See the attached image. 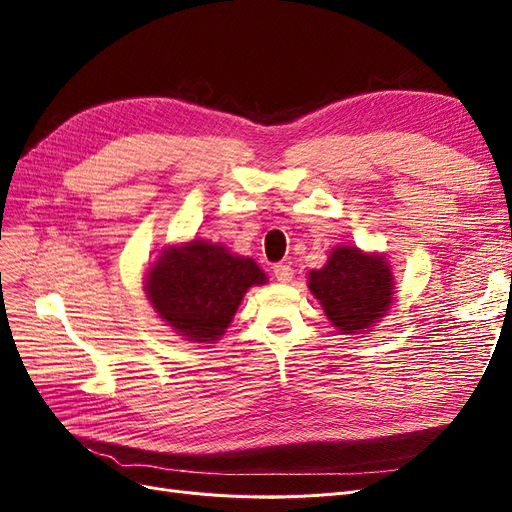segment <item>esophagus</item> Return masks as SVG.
Returning <instances> with one entry per match:
<instances>
[{
  "mask_svg": "<svg viewBox=\"0 0 512 512\" xmlns=\"http://www.w3.org/2000/svg\"><path fill=\"white\" fill-rule=\"evenodd\" d=\"M273 275H275V280L277 282H282V284H288L290 280H292V275H294V271H292V267L290 265H275L273 267Z\"/></svg>",
  "mask_w": 512,
  "mask_h": 512,
  "instance_id": "obj_1",
  "label": "esophagus"
}]
</instances>
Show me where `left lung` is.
Here are the masks:
<instances>
[{
    "instance_id": "1",
    "label": "left lung",
    "mask_w": 512,
    "mask_h": 512,
    "mask_svg": "<svg viewBox=\"0 0 512 512\" xmlns=\"http://www.w3.org/2000/svg\"><path fill=\"white\" fill-rule=\"evenodd\" d=\"M309 290L344 335H359L389 312L395 297L391 265L382 254L333 247L327 265L307 275Z\"/></svg>"
}]
</instances>
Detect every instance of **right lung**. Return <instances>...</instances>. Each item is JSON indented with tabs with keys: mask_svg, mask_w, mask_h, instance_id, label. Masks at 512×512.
I'll list each match as a JSON object with an SVG mask.
<instances>
[{
	"mask_svg": "<svg viewBox=\"0 0 512 512\" xmlns=\"http://www.w3.org/2000/svg\"><path fill=\"white\" fill-rule=\"evenodd\" d=\"M267 284L252 258L220 243L170 245L153 262L145 292L156 314L190 342L213 344L226 333L247 288Z\"/></svg>",
	"mask_w": 512,
	"mask_h": 512,
	"instance_id": "obj_1",
	"label": "right lung"
}]
</instances>
